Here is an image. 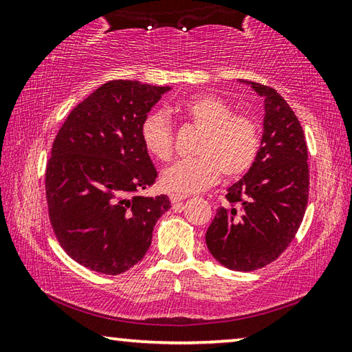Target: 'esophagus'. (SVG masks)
<instances>
[{
  "mask_svg": "<svg viewBox=\"0 0 352 352\" xmlns=\"http://www.w3.org/2000/svg\"><path fill=\"white\" fill-rule=\"evenodd\" d=\"M169 199L172 201V205H182L183 200L188 199L186 194H170Z\"/></svg>",
  "mask_w": 352,
  "mask_h": 352,
  "instance_id": "1",
  "label": "esophagus"
}]
</instances>
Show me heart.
<instances>
[{
	"label": "heart",
	"mask_w": 352,
	"mask_h": 352,
	"mask_svg": "<svg viewBox=\"0 0 352 352\" xmlns=\"http://www.w3.org/2000/svg\"><path fill=\"white\" fill-rule=\"evenodd\" d=\"M178 116L201 130L195 146L197 157L178 160L162 174V184L177 192H194L225 178L245 174L258 158L262 138L258 121L243 113H233L226 100L214 94H194L174 105ZM141 141L160 162L174 152V133L162 111H152L141 124Z\"/></svg>",
	"instance_id": "1"
}]
</instances>
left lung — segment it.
<instances>
[{
  "instance_id": "8db88e82",
  "label": "left lung",
  "mask_w": 352,
  "mask_h": 352,
  "mask_svg": "<svg viewBox=\"0 0 352 352\" xmlns=\"http://www.w3.org/2000/svg\"><path fill=\"white\" fill-rule=\"evenodd\" d=\"M245 82L265 100L258 158L225 195L206 231V245L226 269L252 272L279 258L294 241L309 197L305 132L281 94Z\"/></svg>"
}]
</instances>
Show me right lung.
Masks as SVG:
<instances>
[{"label":"right lung","instance_id":"add662e5","mask_svg":"<svg viewBox=\"0 0 352 352\" xmlns=\"http://www.w3.org/2000/svg\"><path fill=\"white\" fill-rule=\"evenodd\" d=\"M169 87L110 80L77 104L46 166L47 211L60 247L87 269L119 275L144 258L168 195L142 197L157 180L141 124Z\"/></svg>","mask_w":352,"mask_h":352}]
</instances>
